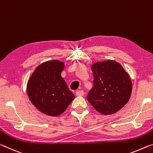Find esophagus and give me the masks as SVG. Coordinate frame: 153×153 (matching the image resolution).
<instances>
[{"instance_id": "1", "label": "esophagus", "mask_w": 153, "mask_h": 153, "mask_svg": "<svg viewBox=\"0 0 153 153\" xmlns=\"http://www.w3.org/2000/svg\"><path fill=\"white\" fill-rule=\"evenodd\" d=\"M84 94V91L83 90H77L76 91V96H82Z\"/></svg>"}]
</instances>
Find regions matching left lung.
Listing matches in <instances>:
<instances>
[{
    "label": "left lung",
    "instance_id": "obj_1",
    "mask_svg": "<svg viewBox=\"0 0 153 153\" xmlns=\"http://www.w3.org/2000/svg\"><path fill=\"white\" fill-rule=\"evenodd\" d=\"M93 87L87 100L102 115H111L128 102L132 92L129 74L120 63L108 59L91 65Z\"/></svg>",
    "mask_w": 153,
    "mask_h": 153
}]
</instances>
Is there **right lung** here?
<instances>
[{"instance_id": "1", "label": "right lung", "mask_w": 153, "mask_h": 153, "mask_svg": "<svg viewBox=\"0 0 153 153\" xmlns=\"http://www.w3.org/2000/svg\"><path fill=\"white\" fill-rule=\"evenodd\" d=\"M65 63L54 59L39 65L28 80L29 98L37 110L50 116L64 112L75 96L62 76Z\"/></svg>"}]
</instances>
